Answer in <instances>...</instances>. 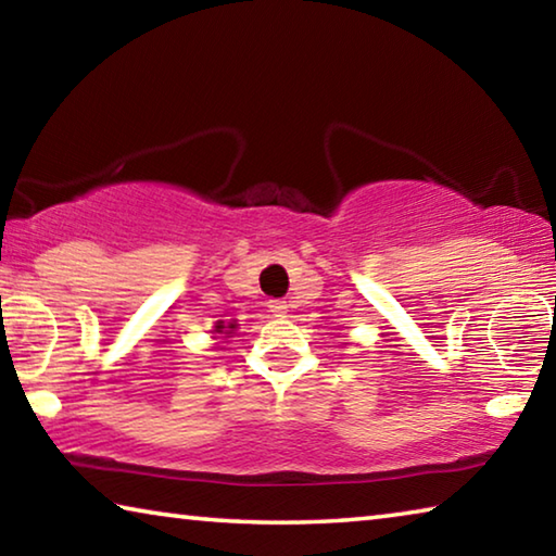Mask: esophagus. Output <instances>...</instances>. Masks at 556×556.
I'll return each instance as SVG.
<instances>
[{"label": "esophagus", "instance_id": "1", "mask_svg": "<svg viewBox=\"0 0 556 556\" xmlns=\"http://www.w3.org/2000/svg\"><path fill=\"white\" fill-rule=\"evenodd\" d=\"M287 301H281V299H271L269 301V312L275 314V316H287Z\"/></svg>", "mask_w": 556, "mask_h": 556}]
</instances>
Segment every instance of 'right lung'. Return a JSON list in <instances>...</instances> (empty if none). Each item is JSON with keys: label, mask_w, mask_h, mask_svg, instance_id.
<instances>
[{"label": "right lung", "mask_w": 556, "mask_h": 556, "mask_svg": "<svg viewBox=\"0 0 556 556\" xmlns=\"http://www.w3.org/2000/svg\"><path fill=\"white\" fill-rule=\"evenodd\" d=\"M223 328H225V326H223V324H218V326H215V331H218V333H223ZM228 328H235V324H230Z\"/></svg>", "instance_id": "right-lung-1"}]
</instances>
